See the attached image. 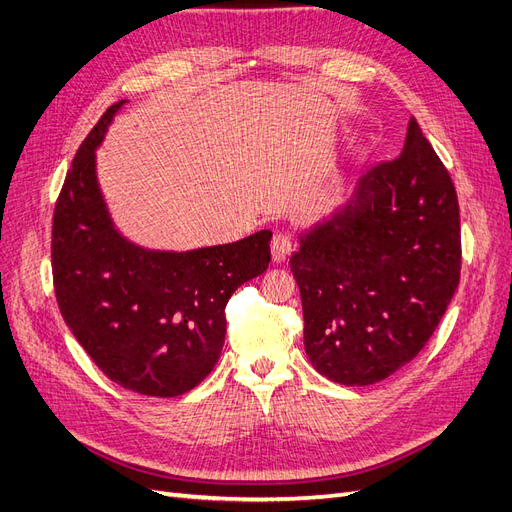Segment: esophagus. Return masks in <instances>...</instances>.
Returning a JSON list of instances; mask_svg holds the SVG:
<instances>
[{"label":"esophagus","mask_w":512,"mask_h":512,"mask_svg":"<svg viewBox=\"0 0 512 512\" xmlns=\"http://www.w3.org/2000/svg\"><path fill=\"white\" fill-rule=\"evenodd\" d=\"M292 252V239L286 235V232H275V237L271 241V254L275 262H282L290 256Z\"/></svg>","instance_id":"esophagus-1"}]
</instances>
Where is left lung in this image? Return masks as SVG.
Returning a JSON list of instances; mask_svg holds the SVG:
<instances>
[{"label":"left lung","mask_w":512,"mask_h":512,"mask_svg":"<svg viewBox=\"0 0 512 512\" xmlns=\"http://www.w3.org/2000/svg\"><path fill=\"white\" fill-rule=\"evenodd\" d=\"M290 271L318 374L367 386L423 350L459 284L461 230L451 175L414 117L401 156L301 232Z\"/></svg>","instance_id":"8db88e82"}]
</instances>
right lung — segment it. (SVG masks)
I'll return each instance as SVG.
<instances>
[{"instance_id": "right-lung-1", "label": "right lung", "mask_w": 512, "mask_h": 512, "mask_svg": "<svg viewBox=\"0 0 512 512\" xmlns=\"http://www.w3.org/2000/svg\"><path fill=\"white\" fill-rule=\"evenodd\" d=\"M128 100L113 104L76 151L53 215L51 265L59 312L104 374L149 397H177L220 359L224 307L265 273L271 230L188 252L149 250L108 213L96 149Z\"/></svg>"}]
</instances>
